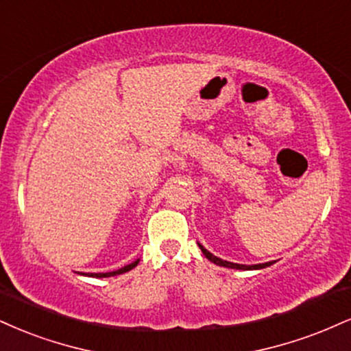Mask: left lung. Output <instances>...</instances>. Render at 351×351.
I'll return each mask as SVG.
<instances>
[{"mask_svg": "<svg viewBox=\"0 0 351 351\" xmlns=\"http://www.w3.org/2000/svg\"><path fill=\"white\" fill-rule=\"evenodd\" d=\"M199 245L201 252L204 253V256L208 258L209 261H213L214 265H219V267H226V268H232V269H261V268H267L269 265H273V261H267V263H258V265H240V263H232V261H227V260H222L219 258V256L213 255L209 250H206L204 247H202L201 243Z\"/></svg>", "mask_w": 351, "mask_h": 351, "instance_id": "left-lung-1", "label": "left lung"}]
</instances>
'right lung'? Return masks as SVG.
<instances>
[{"label": "right lung", "instance_id": "obj_1", "mask_svg": "<svg viewBox=\"0 0 351 351\" xmlns=\"http://www.w3.org/2000/svg\"><path fill=\"white\" fill-rule=\"evenodd\" d=\"M138 261H141V260L137 258L135 261H132V263H129V265H125V267L116 269V271H109V273H84V276H90V278H109V276H116V274H122V273H125V271H130V269L137 267Z\"/></svg>", "mask_w": 351, "mask_h": 351}]
</instances>
